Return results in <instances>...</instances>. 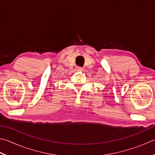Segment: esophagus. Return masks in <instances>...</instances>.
<instances>
[{"instance_id": "esophagus-1", "label": "esophagus", "mask_w": 155, "mask_h": 155, "mask_svg": "<svg viewBox=\"0 0 155 155\" xmlns=\"http://www.w3.org/2000/svg\"><path fill=\"white\" fill-rule=\"evenodd\" d=\"M77 69H78V70H83L84 68H80V67H77Z\"/></svg>"}]
</instances>
